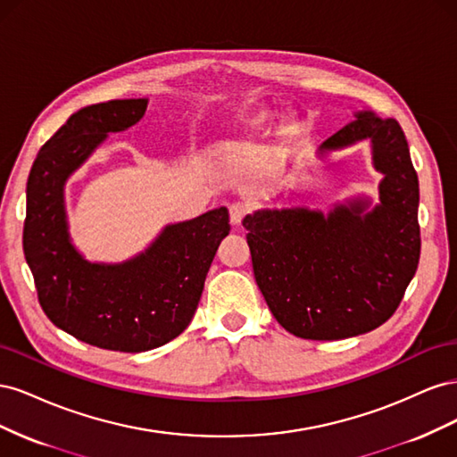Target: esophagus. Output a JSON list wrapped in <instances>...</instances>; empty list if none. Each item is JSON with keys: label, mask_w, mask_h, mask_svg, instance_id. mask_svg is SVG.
Returning <instances> with one entry per match:
<instances>
[{"label": "esophagus", "mask_w": 457, "mask_h": 457, "mask_svg": "<svg viewBox=\"0 0 457 457\" xmlns=\"http://www.w3.org/2000/svg\"><path fill=\"white\" fill-rule=\"evenodd\" d=\"M247 212H250V207H247V204H242V202H237L230 205V223L232 225H240L242 219L247 215Z\"/></svg>", "instance_id": "obj_1"}]
</instances>
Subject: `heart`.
Returning a JSON list of instances; mask_svg holds the SVG:
<instances>
[{"label":"heart","instance_id":"1","mask_svg":"<svg viewBox=\"0 0 457 457\" xmlns=\"http://www.w3.org/2000/svg\"><path fill=\"white\" fill-rule=\"evenodd\" d=\"M274 121V112L269 108L257 110V112L244 118V129L238 133V137L232 139L225 146V158L228 160H240L250 154V152L257 146V139L262 135H267ZM286 133H289L286 129Z\"/></svg>","mask_w":457,"mask_h":457}]
</instances>
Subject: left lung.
Returning <instances> with one entry per match:
<instances>
[{"label":"left lung","mask_w":457,"mask_h":457,"mask_svg":"<svg viewBox=\"0 0 457 457\" xmlns=\"http://www.w3.org/2000/svg\"><path fill=\"white\" fill-rule=\"evenodd\" d=\"M318 158L370 141L383 175L379 202L354 196L328 213L309 207L244 217L255 282L278 324L303 339L336 341L389 320L418 270L420 183L398 121L358 110Z\"/></svg>","instance_id":"obj_1"}]
</instances>
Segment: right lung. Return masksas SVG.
<instances>
[{"mask_svg":"<svg viewBox=\"0 0 457 457\" xmlns=\"http://www.w3.org/2000/svg\"><path fill=\"white\" fill-rule=\"evenodd\" d=\"M148 99L78 110L41 146L26 185L22 247L39 305L49 320L93 347L143 353L183 334L196 312L207 270L228 230L217 207L163 227L145 252L121 262H93L68 232L64 187L108 133L139 121Z\"/></svg>","mask_w":457,"mask_h":457,"instance_id":"1","label":"right lung"}]
</instances>
